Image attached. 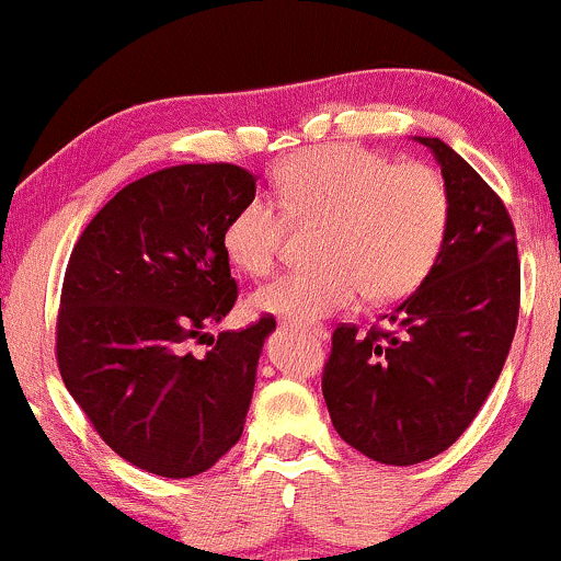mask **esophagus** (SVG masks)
I'll list each match as a JSON object with an SVG mask.
<instances>
[{
    "label": "esophagus",
    "instance_id": "obj_1",
    "mask_svg": "<svg viewBox=\"0 0 561 561\" xmlns=\"http://www.w3.org/2000/svg\"><path fill=\"white\" fill-rule=\"evenodd\" d=\"M295 330H300L308 337H317V340H327V330L321 324H293Z\"/></svg>",
    "mask_w": 561,
    "mask_h": 561
}]
</instances>
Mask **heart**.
<instances>
[{"instance_id": "heart-1", "label": "heart", "mask_w": 561, "mask_h": 561, "mask_svg": "<svg viewBox=\"0 0 561 561\" xmlns=\"http://www.w3.org/2000/svg\"><path fill=\"white\" fill-rule=\"evenodd\" d=\"M276 205L253 197L229 216L224 253L237 272L263 276L279 261L289 224L317 227L319 266L276 276L253 308L289 321L343 311L364 293L392 302L414 293L435 266L450 224L448 186L424 163L396 165L358 145H319L274 169Z\"/></svg>"}]
</instances>
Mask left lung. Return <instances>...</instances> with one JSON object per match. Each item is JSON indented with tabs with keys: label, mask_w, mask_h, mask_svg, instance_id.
<instances>
[{
	"label": "left lung",
	"mask_w": 561,
	"mask_h": 561,
	"mask_svg": "<svg viewBox=\"0 0 561 561\" xmlns=\"http://www.w3.org/2000/svg\"><path fill=\"white\" fill-rule=\"evenodd\" d=\"M435 152L450 197L446 244L414 295L388 321L332 332L321 392L347 446L409 467L454 446L499 379L519 317L512 216L485 179L440 139Z\"/></svg>",
	"instance_id": "8db88e82"
}]
</instances>
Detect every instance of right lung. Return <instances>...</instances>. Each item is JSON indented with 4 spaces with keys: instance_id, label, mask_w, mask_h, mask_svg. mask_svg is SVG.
I'll return each instance as SVG.
<instances>
[{
    "instance_id": "obj_1",
    "label": "right lung",
    "mask_w": 561,
    "mask_h": 561,
    "mask_svg": "<svg viewBox=\"0 0 561 561\" xmlns=\"http://www.w3.org/2000/svg\"><path fill=\"white\" fill-rule=\"evenodd\" d=\"M253 197L240 165H171L126 184L70 253L57 369L96 435L145 472L192 478L242 435L274 317L216 340L205 327L237 302L221 234Z\"/></svg>"
}]
</instances>
